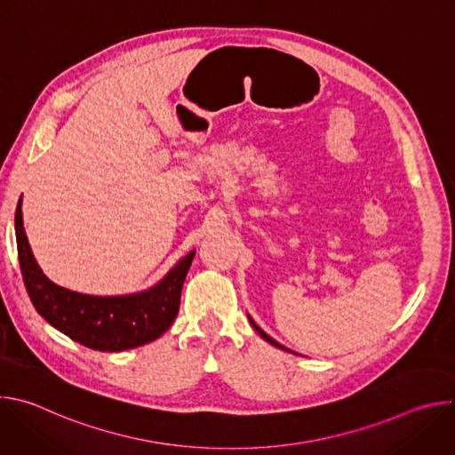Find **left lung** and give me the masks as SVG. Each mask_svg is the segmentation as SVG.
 Here are the masks:
<instances>
[{
  "label": "left lung",
  "mask_w": 455,
  "mask_h": 455,
  "mask_svg": "<svg viewBox=\"0 0 455 455\" xmlns=\"http://www.w3.org/2000/svg\"><path fill=\"white\" fill-rule=\"evenodd\" d=\"M250 322H251V326H253V330H255V331H257V333H259V335H261V337H263V339H265V340H267V342H270V344H274V346H275V347H281V349H286V347H283V346H281V344H279V342H275V340H274V339H272V337H268V335H267V333H265V331H263V330H261V328H259V326H257V323H255V322H253V320H251V318H250Z\"/></svg>",
  "instance_id": "1"
}]
</instances>
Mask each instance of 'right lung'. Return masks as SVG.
Segmentation results:
<instances>
[{"mask_svg":"<svg viewBox=\"0 0 455 455\" xmlns=\"http://www.w3.org/2000/svg\"><path fill=\"white\" fill-rule=\"evenodd\" d=\"M18 257L27 293L37 313L55 330L95 351H125L162 337L180 309L190 251L151 290L124 297H92L60 288L39 270L23 230L21 200L16 209Z\"/></svg>","mask_w":455,"mask_h":455,"instance_id":"add662e5","label":"right lung"}]
</instances>
